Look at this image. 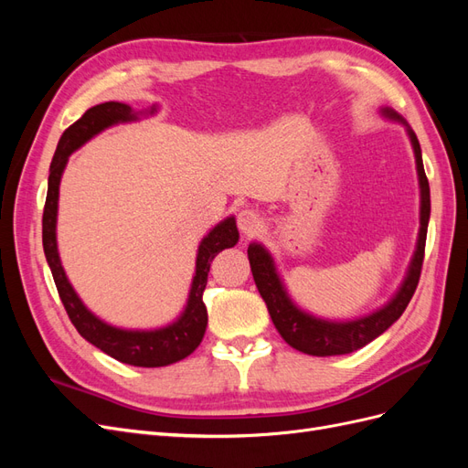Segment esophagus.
Segmentation results:
<instances>
[{
    "instance_id": "1",
    "label": "esophagus",
    "mask_w": 468,
    "mask_h": 468,
    "mask_svg": "<svg viewBox=\"0 0 468 468\" xmlns=\"http://www.w3.org/2000/svg\"><path fill=\"white\" fill-rule=\"evenodd\" d=\"M238 229L244 236H256L263 229V218L258 210L244 208L238 212Z\"/></svg>"
}]
</instances>
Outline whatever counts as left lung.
<instances>
[{"mask_svg": "<svg viewBox=\"0 0 468 468\" xmlns=\"http://www.w3.org/2000/svg\"><path fill=\"white\" fill-rule=\"evenodd\" d=\"M380 115L390 121H399L406 126L410 144L414 148L416 172H418V183H420L418 242H416L414 256L410 260L406 277L400 282L399 291L394 292L392 299L385 306L377 308L375 313L365 314L361 318H353V320L318 318L314 314L306 313V310H303L291 299L285 282H282L277 271L275 260L271 253H269V250L260 242H251L248 248L253 281H256L258 291L267 304L269 316H271L277 332L291 347L308 353V356H316V357L346 356V353L357 351L367 344H371L375 337H378L382 332H387L390 325L402 316V313L418 287L421 263H423V250H426L430 212H431L430 183H428L426 172H423L421 148L416 138V133L410 129V124L402 119V115H399V112L390 107H380Z\"/></svg>", "mask_w": 468, "mask_h": 468, "instance_id": "8db88e82", "label": "left lung"}]
</instances>
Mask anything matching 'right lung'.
Masks as SVG:
<instances>
[{"mask_svg": "<svg viewBox=\"0 0 468 468\" xmlns=\"http://www.w3.org/2000/svg\"><path fill=\"white\" fill-rule=\"evenodd\" d=\"M155 111H158V107L152 105L150 111H146V115H154ZM140 112L143 111H134L126 103L107 101L88 109L81 115V119H78L64 131L50 164L48 193L45 212H42V248H45V256L62 304L81 337H86L90 344L121 363L134 367H165L186 359L201 344L208 322L203 292L207 287L210 261L224 248H234L238 244L239 234L236 229V218L226 217L201 239L199 250H197L195 275L191 281L187 304L183 306L181 314L174 322L154 330H124L95 316L81 303L72 282L66 277L58 253V242H56L60 181L69 154H74L88 140H91L99 133H103L112 124L138 121Z\"/></svg>", "mask_w": 468, "mask_h": 468, "instance_id": "right-lung-1", "label": "right lung"}]
</instances>
